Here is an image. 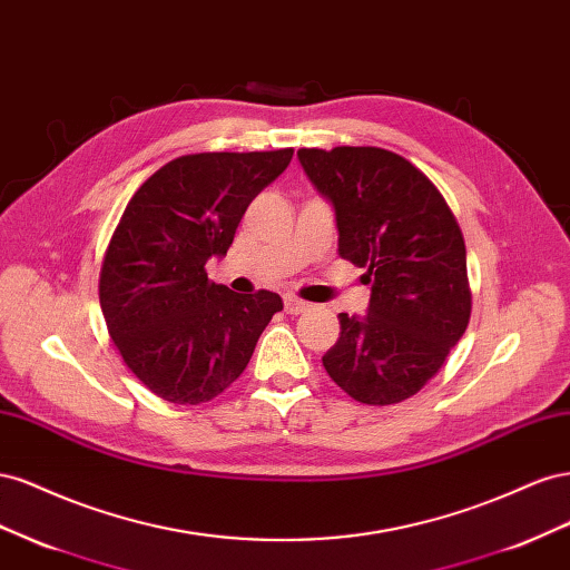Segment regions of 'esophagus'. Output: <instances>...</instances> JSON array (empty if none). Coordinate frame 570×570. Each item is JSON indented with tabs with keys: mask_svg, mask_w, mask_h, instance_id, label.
Listing matches in <instances>:
<instances>
[{
	"mask_svg": "<svg viewBox=\"0 0 570 570\" xmlns=\"http://www.w3.org/2000/svg\"><path fill=\"white\" fill-rule=\"evenodd\" d=\"M284 307H286V313H291V315H301L305 311H311V303H305L303 298L288 294V296H284Z\"/></svg>",
	"mask_w": 570,
	"mask_h": 570,
	"instance_id": "1",
	"label": "esophagus"
}]
</instances>
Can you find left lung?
<instances>
[{"label":"left lung","instance_id":"8db88e82","mask_svg":"<svg viewBox=\"0 0 570 570\" xmlns=\"http://www.w3.org/2000/svg\"><path fill=\"white\" fill-rule=\"evenodd\" d=\"M298 159L334 205L338 255L372 284L365 317L338 315L322 365L367 405L415 396L463 336L473 294L465 240L444 195L409 159L384 148H303Z\"/></svg>","mask_w":570,"mask_h":570}]
</instances>
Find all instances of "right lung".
I'll list each match as a JSON object with an SVG mask.
<instances>
[{
    "label": "right lung",
    "mask_w": 570,
    "mask_h": 570,
    "mask_svg": "<svg viewBox=\"0 0 570 570\" xmlns=\"http://www.w3.org/2000/svg\"><path fill=\"white\" fill-rule=\"evenodd\" d=\"M291 157L294 148L184 155L128 200L105 250L100 305L124 363L159 399L219 396L284 307L272 291L234 294L209 282L205 265L226 255L248 205Z\"/></svg>",
    "instance_id": "obj_1"
}]
</instances>
